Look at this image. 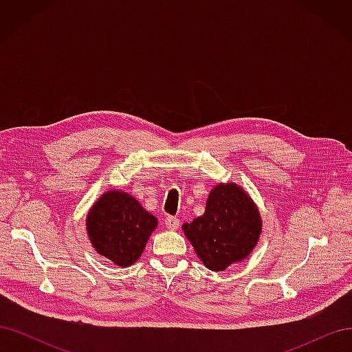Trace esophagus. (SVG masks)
<instances>
[{
    "label": "esophagus",
    "mask_w": 352,
    "mask_h": 352,
    "mask_svg": "<svg viewBox=\"0 0 352 352\" xmlns=\"http://www.w3.org/2000/svg\"><path fill=\"white\" fill-rule=\"evenodd\" d=\"M164 225H166V228L168 230H176L179 228L180 223H179V219H176L173 216H167L166 220H164Z\"/></svg>",
    "instance_id": "obj_1"
}]
</instances>
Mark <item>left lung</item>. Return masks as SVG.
I'll list each match as a JSON object with an SVG mask.
<instances>
[{"label":"left lung","instance_id":"obj_1","mask_svg":"<svg viewBox=\"0 0 352 352\" xmlns=\"http://www.w3.org/2000/svg\"><path fill=\"white\" fill-rule=\"evenodd\" d=\"M201 263L212 272L243 261L257 245L263 219L254 199L235 182L210 190L206 212L182 226Z\"/></svg>","mask_w":352,"mask_h":352}]
</instances>
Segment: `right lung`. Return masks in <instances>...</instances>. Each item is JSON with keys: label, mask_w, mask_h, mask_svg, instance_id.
<instances>
[{"label": "right lung", "mask_w": 352, "mask_h": 352, "mask_svg": "<svg viewBox=\"0 0 352 352\" xmlns=\"http://www.w3.org/2000/svg\"><path fill=\"white\" fill-rule=\"evenodd\" d=\"M87 233L92 248L119 267L140 260L158 220L129 192L109 189L87 214Z\"/></svg>", "instance_id": "obj_1"}]
</instances>
